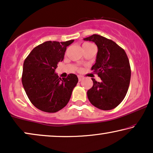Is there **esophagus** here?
Masks as SVG:
<instances>
[{"label": "esophagus", "instance_id": "esophagus-1", "mask_svg": "<svg viewBox=\"0 0 153 153\" xmlns=\"http://www.w3.org/2000/svg\"><path fill=\"white\" fill-rule=\"evenodd\" d=\"M78 79H79V81H81V80H82L83 76H78Z\"/></svg>", "mask_w": 153, "mask_h": 153}]
</instances>
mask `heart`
<instances>
[{
  "label": "heart",
  "instance_id": "obj_1",
  "mask_svg": "<svg viewBox=\"0 0 153 153\" xmlns=\"http://www.w3.org/2000/svg\"><path fill=\"white\" fill-rule=\"evenodd\" d=\"M92 44H90V43H84V44H83V46L82 47H85V46H88V45H91Z\"/></svg>",
  "mask_w": 153,
  "mask_h": 153
}]
</instances>
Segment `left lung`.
I'll return each instance as SVG.
<instances>
[{
  "label": "left lung",
  "mask_w": 153,
  "mask_h": 153,
  "mask_svg": "<svg viewBox=\"0 0 153 153\" xmlns=\"http://www.w3.org/2000/svg\"><path fill=\"white\" fill-rule=\"evenodd\" d=\"M83 39L97 45L96 61L91 70L101 79L100 82L92 79L93 85L87 92L88 98L100 109H113L124 100L129 88L131 69L127 54L116 42L101 35Z\"/></svg>",
  "instance_id": "1"
}]
</instances>
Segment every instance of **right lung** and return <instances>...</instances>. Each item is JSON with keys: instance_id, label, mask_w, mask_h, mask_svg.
<instances>
[{"instance_id": "add662e5", "label": "right lung", "mask_w": 153, "mask_h": 153, "mask_svg": "<svg viewBox=\"0 0 153 153\" xmlns=\"http://www.w3.org/2000/svg\"><path fill=\"white\" fill-rule=\"evenodd\" d=\"M73 42H45L34 48L24 60L23 86L31 103L42 111L55 113L64 108L78 83L76 74L61 79L55 72L67 47Z\"/></svg>"}]
</instances>
